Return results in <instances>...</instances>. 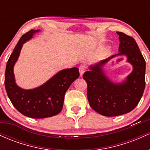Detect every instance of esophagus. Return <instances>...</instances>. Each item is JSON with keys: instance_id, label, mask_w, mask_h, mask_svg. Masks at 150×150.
Instances as JSON below:
<instances>
[{"instance_id": "esophagus-1", "label": "esophagus", "mask_w": 150, "mask_h": 150, "mask_svg": "<svg viewBox=\"0 0 150 150\" xmlns=\"http://www.w3.org/2000/svg\"><path fill=\"white\" fill-rule=\"evenodd\" d=\"M85 70H86V68L85 65H80V66L79 67V73H80V77H82V75H83V74L85 73Z\"/></svg>"}]
</instances>
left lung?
I'll list each match as a JSON object with an SVG mask.
<instances>
[{"label": "left lung", "mask_w": 150, "mask_h": 150, "mask_svg": "<svg viewBox=\"0 0 150 150\" xmlns=\"http://www.w3.org/2000/svg\"><path fill=\"white\" fill-rule=\"evenodd\" d=\"M120 45L118 54L89 66L83 75L87 84V99L91 108L105 116L125 114L135 108L145 87L146 63L135 39L123 32H117ZM117 56H125L133 66L128 76L120 81L108 77L105 67Z\"/></svg>", "instance_id": "1"}]
</instances>
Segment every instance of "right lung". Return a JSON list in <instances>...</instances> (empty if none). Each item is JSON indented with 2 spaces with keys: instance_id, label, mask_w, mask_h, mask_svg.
Listing matches in <instances>:
<instances>
[{
  "instance_id": "add662e5",
  "label": "right lung",
  "mask_w": 150,
  "mask_h": 150,
  "mask_svg": "<svg viewBox=\"0 0 150 150\" xmlns=\"http://www.w3.org/2000/svg\"><path fill=\"white\" fill-rule=\"evenodd\" d=\"M40 31L32 30L20 38L8 59L5 75V87L12 104L24 116L33 118L51 117L61 112L65 92L80 76L77 68H67L58 71L43 85L35 88L25 89L17 85L14 66L22 46Z\"/></svg>"
}]
</instances>
